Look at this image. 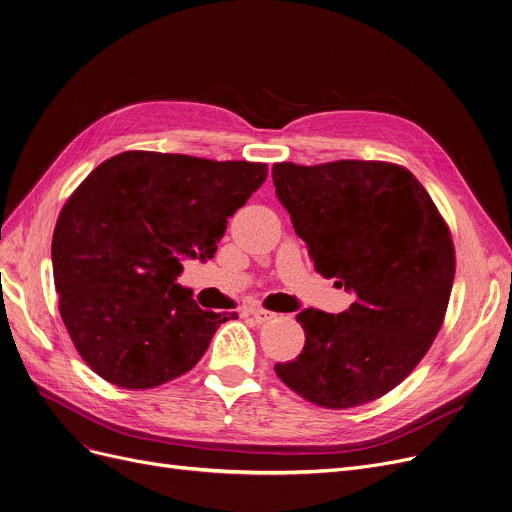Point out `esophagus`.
Segmentation results:
<instances>
[{
	"instance_id": "obj_1",
	"label": "esophagus",
	"mask_w": 512,
	"mask_h": 512,
	"mask_svg": "<svg viewBox=\"0 0 512 512\" xmlns=\"http://www.w3.org/2000/svg\"><path fill=\"white\" fill-rule=\"evenodd\" d=\"M249 315L257 321V324H267V321H272L276 317V313L267 311V309H251Z\"/></svg>"
}]
</instances>
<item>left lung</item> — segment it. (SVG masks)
Returning <instances> with one entry per match:
<instances>
[{
  "instance_id": "obj_1",
  "label": "left lung",
  "mask_w": 512,
  "mask_h": 512,
  "mask_svg": "<svg viewBox=\"0 0 512 512\" xmlns=\"http://www.w3.org/2000/svg\"><path fill=\"white\" fill-rule=\"evenodd\" d=\"M315 270L355 292L332 315L303 309L301 355L278 378L313 405L351 409L396 388L438 336L454 280L446 222L421 182L388 161L272 168Z\"/></svg>"
}]
</instances>
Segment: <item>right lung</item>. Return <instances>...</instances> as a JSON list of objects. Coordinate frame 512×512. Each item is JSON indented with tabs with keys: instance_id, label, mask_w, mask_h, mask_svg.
<instances>
[{
	"instance_id": "add662e5",
	"label": "right lung",
	"mask_w": 512,
	"mask_h": 512,
	"mask_svg": "<svg viewBox=\"0 0 512 512\" xmlns=\"http://www.w3.org/2000/svg\"><path fill=\"white\" fill-rule=\"evenodd\" d=\"M265 164L124 151L66 201L51 242L60 315L85 363L145 390L193 369L224 321L176 284L184 259H211Z\"/></svg>"
}]
</instances>
